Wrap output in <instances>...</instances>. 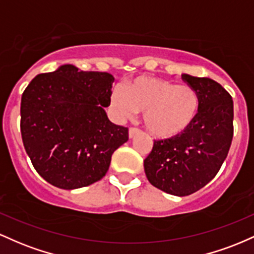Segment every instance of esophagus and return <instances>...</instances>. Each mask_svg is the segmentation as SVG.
<instances>
[{
	"label": "esophagus",
	"instance_id": "obj_1",
	"mask_svg": "<svg viewBox=\"0 0 254 254\" xmlns=\"http://www.w3.org/2000/svg\"><path fill=\"white\" fill-rule=\"evenodd\" d=\"M139 133H140V129H139V128H135V127L129 128V138H133V136L139 134Z\"/></svg>",
	"mask_w": 254,
	"mask_h": 254
}]
</instances>
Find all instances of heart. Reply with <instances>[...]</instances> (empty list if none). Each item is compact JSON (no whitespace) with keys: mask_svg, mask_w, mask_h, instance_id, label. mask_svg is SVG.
Instances as JSON below:
<instances>
[{"mask_svg":"<svg viewBox=\"0 0 254 254\" xmlns=\"http://www.w3.org/2000/svg\"><path fill=\"white\" fill-rule=\"evenodd\" d=\"M199 96L190 85L138 76L125 82L124 90L114 89L110 107L120 118L144 113V125L157 138L180 135L195 121L199 113Z\"/></svg>","mask_w":254,"mask_h":254,"instance_id":"1","label":"heart"}]
</instances>
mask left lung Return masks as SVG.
<instances>
[{
	"mask_svg": "<svg viewBox=\"0 0 254 254\" xmlns=\"http://www.w3.org/2000/svg\"><path fill=\"white\" fill-rule=\"evenodd\" d=\"M199 96L195 121L180 135L153 141L144 159L147 180L173 195H190L209 184L227 158L234 134L232 96L210 78L182 74Z\"/></svg>",
	"mask_w": 254,
	"mask_h": 254,
	"instance_id": "8db88e82",
	"label": "left lung"
}]
</instances>
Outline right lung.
Wrapping results in <instances>:
<instances>
[{
    "label": "right lung",
    "instance_id": "1",
    "mask_svg": "<svg viewBox=\"0 0 254 254\" xmlns=\"http://www.w3.org/2000/svg\"><path fill=\"white\" fill-rule=\"evenodd\" d=\"M112 74L72 64L38 74L21 97L20 130L37 173L53 186L75 190L101 180L128 128L109 121Z\"/></svg>",
    "mask_w": 254,
    "mask_h": 254
}]
</instances>
